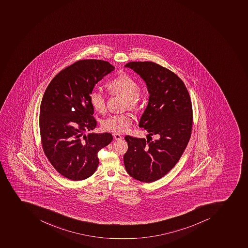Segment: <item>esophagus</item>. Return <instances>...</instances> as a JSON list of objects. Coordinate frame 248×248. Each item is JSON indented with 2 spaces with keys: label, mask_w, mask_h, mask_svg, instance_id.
<instances>
[{
  "label": "esophagus",
  "mask_w": 248,
  "mask_h": 248,
  "mask_svg": "<svg viewBox=\"0 0 248 248\" xmlns=\"http://www.w3.org/2000/svg\"><path fill=\"white\" fill-rule=\"evenodd\" d=\"M113 137H114L115 140H117V141H119V140H121L122 139H123V137L121 136L120 134H113Z\"/></svg>",
  "instance_id": "esophagus-1"
}]
</instances>
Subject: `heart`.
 Masks as SVG:
<instances>
[{"label":"heart","instance_id":"heart-1","mask_svg":"<svg viewBox=\"0 0 248 248\" xmlns=\"http://www.w3.org/2000/svg\"><path fill=\"white\" fill-rule=\"evenodd\" d=\"M109 93L119 94L125 98L126 107L137 109L140 107L141 93L138 89V84L133 78L127 74H122L107 84ZM91 104L95 110L104 113L107 108V97L102 91L94 89L89 94ZM132 124V117L130 114L111 115L103 121V129L116 133L127 131Z\"/></svg>","mask_w":248,"mask_h":248}]
</instances>
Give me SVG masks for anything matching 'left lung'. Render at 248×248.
<instances>
[{"mask_svg":"<svg viewBox=\"0 0 248 248\" xmlns=\"http://www.w3.org/2000/svg\"><path fill=\"white\" fill-rule=\"evenodd\" d=\"M145 82L149 103L141 115L140 127L155 141L126 135L128 149L124 166L132 178L155 182L174 168L190 139L192 107L186 87L176 74L153 62H131L125 65Z\"/></svg>","mask_w":248,"mask_h":248,"instance_id":"obj_1","label":"left lung"}]
</instances>
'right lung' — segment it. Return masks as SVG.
I'll return each instance as SVG.
<instances>
[{
    "label": "right lung",
    "mask_w": 248,
    "mask_h": 248,
    "mask_svg": "<svg viewBox=\"0 0 248 248\" xmlns=\"http://www.w3.org/2000/svg\"><path fill=\"white\" fill-rule=\"evenodd\" d=\"M114 69L108 62L80 60L60 71L45 90L40 108L42 147L51 165L70 180L92 176L98 152L113 140L110 133L83 134L97 124L89 94Z\"/></svg>",
    "instance_id": "add662e5"
}]
</instances>
